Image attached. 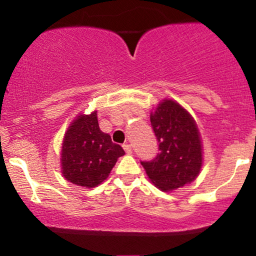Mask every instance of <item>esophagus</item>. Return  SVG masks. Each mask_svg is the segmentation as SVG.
Instances as JSON below:
<instances>
[{
  "label": "esophagus",
  "mask_w": 256,
  "mask_h": 256,
  "mask_svg": "<svg viewBox=\"0 0 256 256\" xmlns=\"http://www.w3.org/2000/svg\"><path fill=\"white\" fill-rule=\"evenodd\" d=\"M122 148H124L125 152H128V154H131V152H132V146L130 144H128V143L122 146Z\"/></svg>",
  "instance_id": "1"
}]
</instances>
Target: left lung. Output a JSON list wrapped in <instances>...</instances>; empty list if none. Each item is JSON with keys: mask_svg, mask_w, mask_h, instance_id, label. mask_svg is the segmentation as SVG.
<instances>
[{"mask_svg": "<svg viewBox=\"0 0 256 256\" xmlns=\"http://www.w3.org/2000/svg\"><path fill=\"white\" fill-rule=\"evenodd\" d=\"M150 122L160 152L140 164L152 183L170 192L192 182L202 166V146L192 116L177 102L165 100L150 114Z\"/></svg>", "mask_w": 256, "mask_h": 256, "instance_id": "8db88e82", "label": "left lung"}]
</instances>
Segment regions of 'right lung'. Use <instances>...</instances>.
Instances as JSON below:
<instances>
[{
  "label": "right lung",
  "mask_w": 256,
  "mask_h": 256,
  "mask_svg": "<svg viewBox=\"0 0 256 256\" xmlns=\"http://www.w3.org/2000/svg\"><path fill=\"white\" fill-rule=\"evenodd\" d=\"M125 152L100 130L96 112L79 116L64 134L61 164L64 177L79 186L94 188L107 179Z\"/></svg>",
  "instance_id": "1"
}]
</instances>
